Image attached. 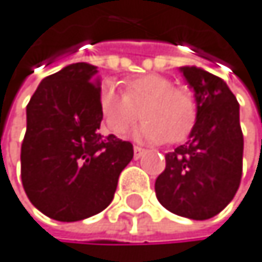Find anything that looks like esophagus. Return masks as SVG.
<instances>
[{
    "instance_id": "esophagus-1",
    "label": "esophagus",
    "mask_w": 262,
    "mask_h": 262,
    "mask_svg": "<svg viewBox=\"0 0 262 262\" xmlns=\"http://www.w3.org/2000/svg\"><path fill=\"white\" fill-rule=\"evenodd\" d=\"M144 148L142 147H139V145H134V158H139V157H142L144 155Z\"/></svg>"
}]
</instances>
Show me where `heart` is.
I'll list each match as a JSON object with an SVG mask.
<instances>
[{"mask_svg":"<svg viewBox=\"0 0 262 262\" xmlns=\"http://www.w3.org/2000/svg\"><path fill=\"white\" fill-rule=\"evenodd\" d=\"M145 118L134 131L138 139L173 144L186 141L199 118V100L187 88L174 86L173 80L158 73H145L129 80L126 91L120 93L114 81L99 86L97 104L105 126L115 134H124L139 118L136 108L142 104Z\"/></svg>","mask_w":262,"mask_h":262,"instance_id":"1","label":"heart"}]
</instances>
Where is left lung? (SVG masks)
Wrapping results in <instances>:
<instances>
[{
    "label": "left lung",
    "mask_w": 262,
    "mask_h": 262,
    "mask_svg": "<svg viewBox=\"0 0 262 262\" xmlns=\"http://www.w3.org/2000/svg\"><path fill=\"white\" fill-rule=\"evenodd\" d=\"M199 100L189 141L165 155L155 181L158 202L189 219H210L234 199L242 179L243 134L240 107L224 80L199 67H181Z\"/></svg>",
    "instance_id": "left-lung-1"
}]
</instances>
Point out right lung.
Wrapping results in <instances>:
<instances>
[{"instance_id": "add662e5", "label": "right lung", "mask_w": 262, "mask_h": 262, "mask_svg": "<svg viewBox=\"0 0 262 262\" xmlns=\"http://www.w3.org/2000/svg\"><path fill=\"white\" fill-rule=\"evenodd\" d=\"M97 67L78 62L49 75L27 105L20 174L28 200L62 223L94 216L114 200L133 144L99 133Z\"/></svg>"}]
</instances>
